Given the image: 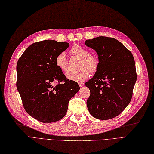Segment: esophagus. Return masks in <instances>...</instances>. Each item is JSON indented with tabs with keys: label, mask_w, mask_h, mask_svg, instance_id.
<instances>
[{
	"label": "esophagus",
	"mask_w": 154,
	"mask_h": 154,
	"mask_svg": "<svg viewBox=\"0 0 154 154\" xmlns=\"http://www.w3.org/2000/svg\"><path fill=\"white\" fill-rule=\"evenodd\" d=\"M78 85H79V86L80 87L83 86V83H78Z\"/></svg>",
	"instance_id": "esophagus-1"
}]
</instances>
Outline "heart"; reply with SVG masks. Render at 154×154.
Segmentation results:
<instances>
[{"label": "heart", "mask_w": 154, "mask_h": 154, "mask_svg": "<svg viewBox=\"0 0 154 154\" xmlns=\"http://www.w3.org/2000/svg\"><path fill=\"white\" fill-rule=\"evenodd\" d=\"M70 51L73 56L81 59L80 68L82 69L77 72L67 73L66 78L73 82H84L90 76V71L94 72L97 71L99 66V60L95 56L91 55V53L87 49L81 46H74ZM55 62L56 66L59 69L63 72H66L67 71L68 62L64 52L60 53L59 55H57Z\"/></svg>", "instance_id": "heart-1"}]
</instances>
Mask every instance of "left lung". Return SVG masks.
<instances>
[{
  "mask_svg": "<svg viewBox=\"0 0 154 154\" xmlns=\"http://www.w3.org/2000/svg\"><path fill=\"white\" fill-rule=\"evenodd\" d=\"M85 45L96 51L99 59L97 71L85 83L91 91L88 109L95 119H113L132 99L137 79L133 55L120 41L108 37L86 40Z\"/></svg>",
  "mask_w": 154,
  "mask_h": 154,
  "instance_id": "obj_1",
  "label": "left lung"
}]
</instances>
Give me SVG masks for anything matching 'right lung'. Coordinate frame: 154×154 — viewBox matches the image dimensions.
I'll return each mask as SVG.
<instances>
[{"mask_svg": "<svg viewBox=\"0 0 154 154\" xmlns=\"http://www.w3.org/2000/svg\"><path fill=\"white\" fill-rule=\"evenodd\" d=\"M69 46L68 43L55 40L37 42L25 50L17 62V87L23 107L41 122L62 119L67 113L69 101L80 88L55 65L57 55Z\"/></svg>", "mask_w": 154, "mask_h": 154, "instance_id": "obj_1", "label": "right lung"}]
</instances>
